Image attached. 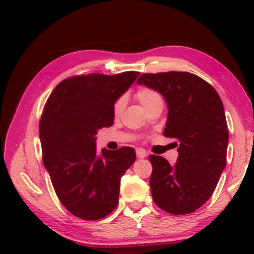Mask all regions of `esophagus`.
<instances>
[{"label": "esophagus", "mask_w": 254, "mask_h": 254, "mask_svg": "<svg viewBox=\"0 0 254 254\" xmlns=\"http://www.w3.org/2000/svg\"><path fill=\"white\" fill-rule=\"evenodd\" d=\"M136 156H137V158H144V157H147L148 154H147V151L144 150V149L137 148L136 149Z\"/></svg>", "instance_id": "34e87169"}]
</instances>
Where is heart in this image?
Here are the masks:
<instances>
[{
    "label": "heart",
    "mask_w": 254,
    "mask_h": 254,
    "mask_svg": "<svg viewBox=\"0 0 254 254\" xmlns=\"http://www.w3.org/2000/svg\"><path fill=\"white\" fill-rule=\"evenodd\" d=\"M136 98L138 102L142 106L147 107L150 105V104L157 102V100H162L161 99V96L158 95L157 92L154 91V90L151 89H148V88H143V89H140L138 91L136 92ZM125 107V98L124 97H121L117 100L116 103H114V106H113V111L116 114H120L123 112Z\"/></svg>",
    "instance_id": "obj_1"
}]
</instances>
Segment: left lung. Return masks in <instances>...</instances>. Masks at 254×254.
<instances>
[{"instance_id": "8db88e82", "label": "left lung", "mask_w": 254, "mask_h": 254, "mask_svg": "<svg viewBox=\"0 0 254 254\" xmlns=\"http://www.w3.org/2000/svg\"><path fill=\"white\" fill-rule=\"evenodd\" d=\"M136 83L164 97L163 134L178 147L173 165L149 156L152 200L170 214L193 213L211 196L227 164L229 131L222 100L209 83L186 71L142 74Z\"/></svg>"}]
</instances>
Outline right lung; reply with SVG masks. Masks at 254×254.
I'll use <instances>...</instances> for the list:
<instances>
[{
    "instance_id": "add662e5",
    "label": "right lung",
    "mask_w": 254,
    "mask_h": 254,
    "mask_svg": "<svg viewBox=\"0 0 254 254\" xmlns=\"http://www.w3.org/2000/svg\"><path fill=\"white\" fill-rule=\"evenodd\" d=\"M140 72L90 74L62 81L40 120L43 162L61 203L76 217H105L119 202L120 178L136 159L134 148L102 149L96 135L114 123V103Z\"/></svg>"
}]
</instances>
